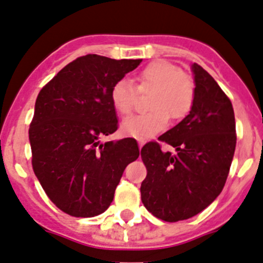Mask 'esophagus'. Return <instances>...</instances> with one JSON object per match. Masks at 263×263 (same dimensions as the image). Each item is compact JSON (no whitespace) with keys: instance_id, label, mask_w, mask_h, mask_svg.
I'll return each instance as SVG.
<instances>
[{"instance_id":"obj_1","label":"esophagus","mask_w":263,"mask_h":263,"mask_svg":"<svg viewBox=\"0 0 263 263\" xmlns=\"http://www.w3.org/2000/svg\"><path fill=\"white\" fill-rule=\"evenodd\" d=\"M143 145H144V141L139 140V148H140V149H141V148H143Z\"/></svg>"}]
</instances>
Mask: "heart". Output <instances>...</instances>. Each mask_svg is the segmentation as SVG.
Masks as SVG:
<instances>
[{
	"label": "heart",
	"mask_w": 263,
	"mask_h": 263,
	"mask_svg": "<svg viewBox=\"0 0 263 263\" xmlns=\"http://www.w3.org/2000/svg\"><path fill=\"white\" fill-rule=\"evenodd\" d=\"M138 90H152L147 114L125 118L122 123L123 134L139 140H145L163 131L168 116L173 120L182 119L191 111L195 99V86L191 78L175 63L159 59L145 66L138 75ZM136 98L134 84L128 79L115 82L109 90V100L120 115L131 112Z\"/></svg>",
	"instance_id": "1"
}]
</instances>
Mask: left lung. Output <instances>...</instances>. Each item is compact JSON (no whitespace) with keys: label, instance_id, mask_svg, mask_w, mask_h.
I'll return each mask as SVG.
<instances>
[{"label":"left lung","instance_id":"8db88e82","mask_svg":"<svg viewBox=\"0 0 263 263\" xmlns=\"http://www.w3.org/2000/svg\"><path fill=\"white\" fill-rule=\"evenodd\" d=\"M192 72L196 87L189 115L159 138L176 154L163 152L156 141L141 148L147 166L141 201L148 212L166 222L188 220L216 200L236 149L232 102L201 66L193 63Z\"/></svg>","mask_w":263,"mask_h":263}]
</instances>
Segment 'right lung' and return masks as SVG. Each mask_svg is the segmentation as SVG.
Returning <instances> with one entry per match:
<instances>
[{"instance_id": "1", "label": "right lung", "mask_w": 263, "mask_h": 263, "mask_svg": "<svg viewBox=\"0 0 263 263\" xmlns=\"http://www.w3.org/2000/svg\"><path fill=\"white\" fill-rule=\"evenodd\" d=\"M140 62L79 57L38 93L29 129L31 164L50 200L70 216L107 211L125 166L139 157L134 139L102 144L100 138L118 129L109 90Z\"/></svg>"}]
</instances>
